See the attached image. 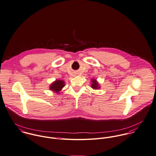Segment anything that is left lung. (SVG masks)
Listing matches in <instances>:
<instances>
[{
	"instance_id": "1",
	"label": "left lung",
	"mask_w": 156,
	"mask_h": 156,
	"mask_svg": "<svg viewBox=\"0 0 156 156\" xmlns=\"http://www.w3.org/2000/svg\"><path fill=\"white\" fill-rule=\"evenodd\" d=\"M91 88H94V89H98L100 88L99 85L98 84V83L97 82V81L95 79H93L91 80Z\"/></svg>"
}]
</instances>
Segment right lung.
Here are the masks:
<instances>
[{"label": "right lung", "instance_id": "1", "mask_svg": "<svg viewBox=\"0 0 156 156\" xmlns=\"http://www.w3.org/2000/svg\"><path fill=\"white\" fill-rule=\"evenodd\" d=\"M65 86V81L63 80H56L50 85V89L54 92L58 93L59 91Z\"/></svg>", "mask_w": 156, "mask_h": 156}]
</instances>
